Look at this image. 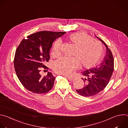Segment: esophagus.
<instances>
[{
	"instance_id": "34e87169",
	"label": "esophagus",
	"mask_w": 128,
	"mask_h": 128,
	"mask_svg": "<svg viewBox=\"0 0 128 128\" xmlns=\"http://www.w3.org/2000/svg\"><path fill=\"white\" fill-rule=\"evenodd\" d=\"M64 76H65V77H66L68 79V80H70V81H72V80H74V78H73V77H70V76H65V75H64Z\"/></svg>"
}]
</instances>
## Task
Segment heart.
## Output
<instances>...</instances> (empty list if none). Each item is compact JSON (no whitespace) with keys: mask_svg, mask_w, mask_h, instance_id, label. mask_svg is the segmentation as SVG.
Returning <instances> with one entry per match:
<instances>
[{"mask_svg":"<svg viewBox=\"0 0 128 128\" xmlns=\"http://www.w3.org/2000/svg\"><path fill=\"white\" fill-rule=\"evenodd\" d=\"M71 44L76 47L73 57H61L54 61L52 69L58 74L70 75L80 64L82 67L89 68L95 65L103 52L102 44L94 40L90 36L82 32H76L69 36ZM61 41L58 40L54 43L52 54L58 56L61 54Z\"/></svg>","mask_w":128,"mask_h":128,"instance_id":"obj_1","label":"heart"}]
</instances>
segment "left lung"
Listing matches in <instances>:
<instances>
[{
  "label": "left lung",
  "mask_w": 128,
  "mask_h": 128,
  "mask_svg": "<svg viewBox=\"0 0 128 128\" xmlns=\"http://www.w3.org/2000/svg\"><path fill=\"white\" fill-rule=\"evenodd\" d=\"M96 37L106 46V54L99 65L82 72L84 76L82 78L84 82V86L76 90L78 94L84 97L94 96L102 91L108 84L114 69V60L110 50L102 40Z\"/></svg>",
  "instance_id": "obj_1"
}]
</instances>
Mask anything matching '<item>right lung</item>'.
<instances>
[{
  "mask_svg": "<svg viewBox=\"0 0 128 128\" xmlns=\"http://www.w3.org/2000/svg\"><path fill=\"white\" fill-rule=\"evenodd\" d=\"M66 32L40 31L23 39L17 48L14 58L16 74L22 85L35 94H44L53 87L54 78L51 72L42 77L41 68L48 69L44 64L50 59L53 42Z\"/></svg>",
  "mask_w": 128,
  "mask_h": 128,
  "instance_id": "obj_1",
  "label": "right lung"
}]
</instances>
